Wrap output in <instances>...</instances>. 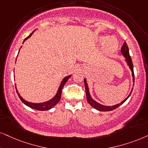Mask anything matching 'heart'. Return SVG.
I'll use <instances>...</instances> for the list:
<instances>
[{"label": "heart", "instance_id": "b5f03b06", "mask_svg": "<svg viewBox=\"0 0 148 148\" xmlns=\"http://www.w3.org/2000/svg\"><path fill=\"white\" fill-rule=\"evenodd\" d=\"M105 40V38H102V40ZM117 42L116 41L115 39L111 37V38H108L106 43V47L108 51L110 52H113L117 49Z\"/></svg>", "mask_w": 148, "mask_h": 148}]
</instances>
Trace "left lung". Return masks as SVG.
Returning <instances> with one entry per match:
<instances>
[{"mask_svg": "<svg viewBox=\"0 0 148 148\" xmlns=\"http://www.w3.org/2000/svg\"><path fill=\"white\" fill-rule=\"evenodd\" d=\"M121 53H122V55L124 56L125 58H126V61L127 63H128V65H129V67H130V70H132V77H133V82L134 83V70H133V64H132L131 57H130V54H129L128 47V46H127V44L126 43V42H124V44H123V46H122V47H121ZM84 83H85L86 96H87V102H89V104H90L91 106H92L93 108H95L96 109L98 110V111H113V110H114V109H115V108H118L119 106L121 105V104L124 103L125 101H126L127 99L129 98V96H130V94H131V93H132V91H131L130 94L129 95V96L127 97V98L125 99L124 101H122V102H121L120 104H117V105L112 106H106L102 105V104L98 103V102H96V101H95L94 100H93V99L91 98L90 94H89V89H88V86H87V82H86L85 79H84Z\"/></svg>", "mask_w": 148, "mask_h": 148, "instance_id": "left-lung-1", "label": "left lung"}]
</instances>
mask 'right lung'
Instances as JSON below:
<instances>
[{
	"label": "right lung",
	"mask_w": 148,
	"mask_h": 148,
	"mask_svg": "<svg viewBox=\"0 0 148 148\" xmlns=\"http://www.w3.org/2000/svg\"><path fill=\"white\" fill-rule=\"evenodd\" d=\"M34 32V31H33ZM33 32L31 33V34H30L29 36H28L27 38L24 39V42L25 40H27L28 38H29L32 35V34L33 33ZM70 76H67V77H65L64 79L62 82H61V85H60V87H59V89H58L57 91V94H56V96L54 97V98H52V100H50V101H48V102H44V103H40V104H35V103H31V102H27V101L24 100L23 98H22L21 96H20V94L18 93V91L16 90V92L18 93V96H19V98L21 101L24 104H26V105L29 106L30 108H32L33 109H35V110H38V111H48V110L50 109V108H52L53 106H55L56 104H57L58 102H59V100H60L61 99V91H62V89L63 87V86L65 85V83H66L67 81H68V80L69 78H70Z\"/></svg>",
	"instance_id": "obj_1"
}]
</instances>
